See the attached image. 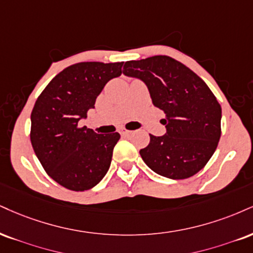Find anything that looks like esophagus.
Wrapping results in <instances>:
<instances>
[{"instance_id":"1","label":"esophagus","mask_w":253,"mask_h":253,"mask_svg":"<svg viewBox=\"0 0 253 253\" xmlns=\"http://www.w3.org/2000/svg\"><path fill=\"white\" fill-rule=\"evenodd\" d=\"M120 134L121 135H128V134H130V130L126 129V128H121L120 129Z\"/></svg>"}]
</instances>
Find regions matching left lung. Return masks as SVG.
<instances>
[{
  "mask_svg": "<svg viewBox=\"0 0 253 253\" xmlns=\"http://www.w3.org/2000/svg\"><path fill=\"white\" fill-rule=\"evenodd\" d=\"M124 74L142 80L156 107L165 113L166 134H150L140 150L152 171L169 179H186L213 156L221 134V107L208 84L188 67L166 55L127 61Z\"/></svg>",
  "mask_w": 253,
  "mask_h": 253,
  "instance_id": "1",
  "label": "left lung"
}]
</instances>
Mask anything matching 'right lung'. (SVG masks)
<instances>
[{"label": "right lung", "instance_id": "obj_1", "mask_svg": "<svg viewBox=\"0 0 253 253\" xmlns=\"http://www.w3.org/2000/svg\"><path fill=\"white\" fill-rule=\"evenodd\" d=\"M124 62H79L60 72L40 94L32 112L30 141L47 174L72 191L99 184L111 165L118 132L96 134L79 121L94 108Z\"/></svg>", "mask_w": 253, "mask_h": 253}]
</instances>
